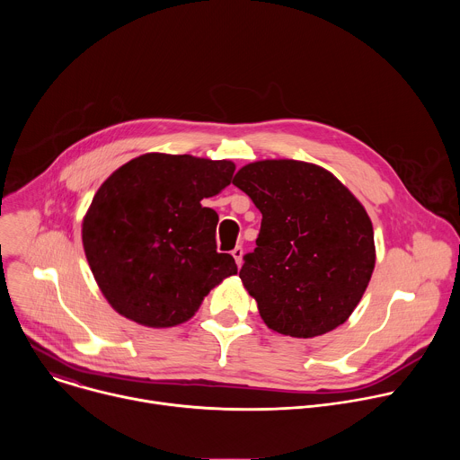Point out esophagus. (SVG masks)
I'll return each instance as SVG.
<instances>
[{
	"instance_id": "1",
	"label": "esophagus",
	"mask_w": 460,
	"mask_h": 460,
	"mask_svg": "<svg viewBox=\"0 0 460 460\" xmlns=\"http://www.w3.org/2000/svg\"><path fill=\"white\" fill-rule=\"evenodd\" d=\"M231 254H233V258H234V261H236V266L240 268V266H242V258H243V249H242V245H236V247L231 251Z\"/></svg>"
}]
</instances>
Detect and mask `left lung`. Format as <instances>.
Here are the masks:
<instances>
[{
	"label": "left lung",
	"mask_w": 460,
	"mask_h": 460,
	"mask_svg": "<svg viewBox=\"0 0 460 460\" xmlns=\"http://www.w3.org/2000/svg\"><path fill=\"white\" fill-rule=\"evenodd\" d=\"M261 213L240 279L270 330L295 339L333 332L358 305L375 270L364 206L330 171L261 160L233 178Z\"/></svg>",
	"instance_id": "obj_1"
}]
</instances>
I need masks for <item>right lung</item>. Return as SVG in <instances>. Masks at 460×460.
Listing matches in <instances>:
<instances>
[{"label":"right lung","instance_id":"right-lung-1","mask_svg":"<svg viewBox=\"0 0 460 460\" xmlns=\"http://www.w3.org/2000/svg\"><path fill=\"white\" fill-rule=\"evenodd\" d=\"M234 164L147 153L116 169L84 218L85 256L107 302L147 327H172L236 275L217 251L218 215L204 208L231 183Z\"/></svg>","mask_w":460,"mask_h":460}]
</instances>
